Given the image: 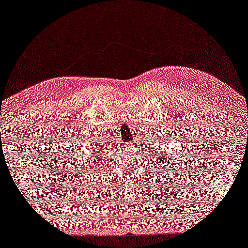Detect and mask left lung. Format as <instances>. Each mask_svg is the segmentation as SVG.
<instances>
[{"label":"left lung","instance_id":"left-lung-1","mask_svg":"<svg viewBox=\"0 0 248 248\" xmlns=\"http://www.w3.org/2000/svg\"><path fill=\"white\" fill-rule=\"evenodd\" d=\"M161 138V136L159 137V139ZM160 140H158V143H156V145L155 146H157V150H156V153H155V150H154V153L156 154V157H157V159L158 160H165L166 158V155L168 154V147H167V143H164V142H159ZM153 156H155V155H153ZM169 159H171V158H169ZM166 166V165H165ZM162 168H164V166H162Z\"/></svg>","mask_w":248,"mask_h":248}]
</instances>
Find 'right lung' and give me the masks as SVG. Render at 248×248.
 Wrapping results in <instances>:
<instances>
[{
	"instance_id": "obj_1",
	"label": "right lung",
	"mask_w": 248,
	"mask_h": 248,
	"mask_svg": "<svg viewBox=\"0 0 248 248\" xmlns=\"http://www.w3.org/2000/svg\"><path fill=\"white\" fill-rule=\"evenodd\" d=\"M95 157H97V158H95V159H97V162L94 161V165H90V166H89V169H90V170H91V169H94L93 167H95V164H100V161L102 160V159H100V157H99V155H97V156H95ZM87 168H88V167H87Z\"/></svg>"
}]
</instances>
